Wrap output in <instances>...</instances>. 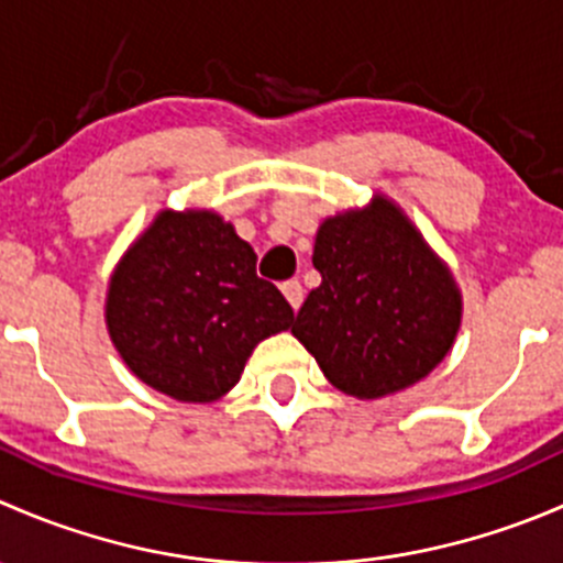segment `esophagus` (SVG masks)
<instances>
[{"mask_svg":"<svg viewBox=\"0 0 563 563\" xmlns=\"http://www.w3.org/2000/svg\"><path fill=\"white\" fill-rule=\"evenodd\" d=\"M283 294H286V299H288V305H291L294 310H299V305H302V299H305V291H302V283L297 280V277H294V280H286L283 283Z\"/></svg>","mask_w":563,"mask_h":563,"instance_id":"esophagus-1","label":"esophagus"}]
</instances>
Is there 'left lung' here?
Masks as SVG:
<instances>
[{
    "instance_id": "left-lung-1",
    "label": "left lung",
    "mask_w": 563,
    "mask_h": 563,
    "mask_svg": "<svg viewBox=\"0 0 563 563\" xmlns=\"http://www.w3.org/2000/svg\"><path fill=\"white\" fill-rule=\"evenodd\" d=\"M313 266L321 286L291 332L345 395L371 400L411 387L455 343V280L387 198L323 220Z\"/></svg>"
}]
</instances>
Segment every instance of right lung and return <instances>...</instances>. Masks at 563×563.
<instances>
[{"mask_svg": "<svg viewBox=\"0 0 563 563\" xmlns=\"http://www.w3.org/2000/svg\"><path fill=\"white\" fill-rule=\"evenodd\" d=\"M106 321L130 371L181 402H212L294 310L214 212H163L119 261Z\"/></svg>", "mask_w": 563, "mask_h": 563, "instance_id": "right-lung-1", "label": "right lung"}]
</instances>
